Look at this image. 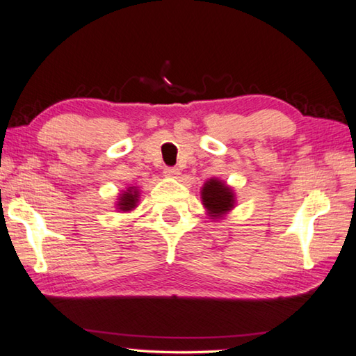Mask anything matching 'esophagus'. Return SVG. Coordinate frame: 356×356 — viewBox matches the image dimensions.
I'll list each match as a JSON object with an SVG mask.
<instances>
[{
  "label": "esophagus",
  "mask_w": 356,
  "mask_h": 356,
  "mask_svg": "<svg viewBox=\"0 0 356 356\" xmlns=\"http://www.w3.org/2000/svg\"><path fill=\"white\" fill-rule=\"evenodd\" d=\"M163 172L166 177H171V179H179V176H180V171L177 170V168H165Z\"/></svg>",
  "instance_id": "obj_1"
}]
</instances>
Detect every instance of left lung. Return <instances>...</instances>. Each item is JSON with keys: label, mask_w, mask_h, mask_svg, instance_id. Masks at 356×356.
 Segmentation results:
<instances>
[{"label": "left lung", "mask_w": 356, "mask_h": 356, "mask_svg": "<svg viewBox=\"0 0 356 356\" xmlns=\"http://www.w3.org/2000/svg\"><path fill=\"white\" fill-rule=\"evenodd\" d=\"M202 206L206 209L209 218L212 221L222 220L225 216L236 209L237 197L231 185L218 177H212L204 182L201 188Z\"/></svg>", "instance_id": "8db88e82"}]
</instances>
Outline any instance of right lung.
<instances>
[{
	"instance_id": "1",
	"label": "right lung",
	"mask_w": 356,
	"mask_h": 356,
	"mask_svg": "<svg viewBox=\"0 0 356 356\" xmlns=\"http://www.w3.org/2000/svg\"><path fill=\"white\" fill-rule=\"evenodd\" d=\"M138 202H140V190H138V186H129L122 193H119L116 210L122 213H129L138 207Z\"/></svg>"
}]
</instances>
